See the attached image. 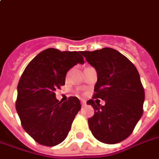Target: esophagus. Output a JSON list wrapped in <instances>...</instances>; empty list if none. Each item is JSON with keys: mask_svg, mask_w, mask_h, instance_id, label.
Segmentation results:
<instances>
[{"mask_svg": "<svg viewBox=\"0 0 159 159\" xmlns=\"http://www.w3.org/2000/svg\"><path fill=\"white\" fill-rule=\"evenodd\" d=\"M81 103H82V105H83V106H85L86 104H87V103H86V101L85 100H81Z\"/></svg>", "mask_w": 159, "mask_h": 159, "instance_id": "esophagus-1", "label": "esophagus"}]
</instances>
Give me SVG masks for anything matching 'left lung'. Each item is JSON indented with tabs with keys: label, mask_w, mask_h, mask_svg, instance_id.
<instances>
[{
	"label": "left lung",
	"mask_w": 159,
	"mask_h": 159,
	"mask_svg": "<svg viewBox=\"0 0 159 159\" xmlns=\"http://www.w3.org/2000/svg\"><path fill=\"white\" fill-rule=\"evenodd\" d=\"M97 70L93 99L87 102L95 110L88 120L95 138L107 144L126 139L143 114L144 89L138 70L126 57L111 48L82 51ZM106 101L100 106L97 98Z\"/></svg>",
	"instance_id": "left-lung-1"
}]
</instances>
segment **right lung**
Segmentation results:
<instances>
[{"instance_id": "right-lung-1", "label": "right lung", "mask_w": 159, "mask_h": 159, "mask_svg": "<svg viewBox=\"0 0 159 159\" xmlns=\"http://www.w3.org/2000/svg\"><path fill=\"white\" fill-rule=\"evenodd\" d=\"M81 52L46 49L29 62L21 76L16 109L23 129L41 145L54 147L63 142L81 109L76 97L62 103L55 93L65 85L68 70L84 63Z\"/></svg>"}]
</instances>
